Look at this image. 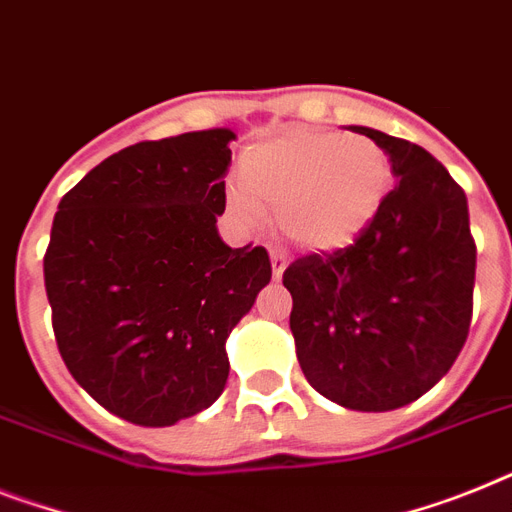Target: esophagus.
Listing matches in <instances>:
<instances>
[{"mask_svg": "<svg viewBox=\"0 0 512 512\" xmlns=\"http://www.w3.org/2000/svg\"><path fill=\"white\" fill-rule=\"evenodd\" d=\"M269 259H272L274 280H280L282 272H285V269H287V253L285 251H277V248H272V251H269Z\"/></svg>", "mask_w": 512, "mask_h": 512, "instance_id": "esophagus-1", "label": "esophagus"}]
</instances>
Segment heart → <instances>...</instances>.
<instances>
[{"label": "heart", "mask_w": 512, "mask_h": 512, "mask_svg": "<svg viewBox=\"0 0 512 512\" xmlns=\"http://www.w3.org/2000/svg\"><path fill=\"white\" fill-rule=\"evenodd\" d=\"M392 183L390 154L369 135L293 125L243 151L227 198L246 225L274 211L295 248L335 253L369 230Z\"/></svg>", "instance_id": "b5f03b06"}]
</instances>
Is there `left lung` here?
<instances>
[{"label": "left lung", "mask_w": 512, "mask_h": 512, "mask_svg": "<svg viewBox=\"0 0 512 512\" xmlns=\"http://www.w3.org/2000/svg\"><path fill=\"white\" fill-rule=\"evenodd\" d=\"M387 149L395 188L353 246L311 253L282 274L308 384L363 413L403 408L445 377L468 337L476 246L468 201L421 146L353 125Z\"/></svg>", "instance_id": "8db88e82"}]
</instances>
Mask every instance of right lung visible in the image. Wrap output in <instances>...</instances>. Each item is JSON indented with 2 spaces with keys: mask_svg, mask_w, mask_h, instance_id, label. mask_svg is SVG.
<instances>
[{
  "mask_svg": "<svg viewBox=\"0 0 512 512\" xmlns=\"http://www.w3.org/2000/svg\"><path fill=\"white\" fill-rule=\"evenodd\" d=\"M230 128L117 151L54 214L44 256L59 356L109 413L172 426L230 374L225 342L272 280L269 253L219 238Z\"/></svg>",
  "mask_w": 512,
  "mask_h": 512,
  "instance_id": "right-lung-1",
  "label": "right lung"
}]
</instances>
